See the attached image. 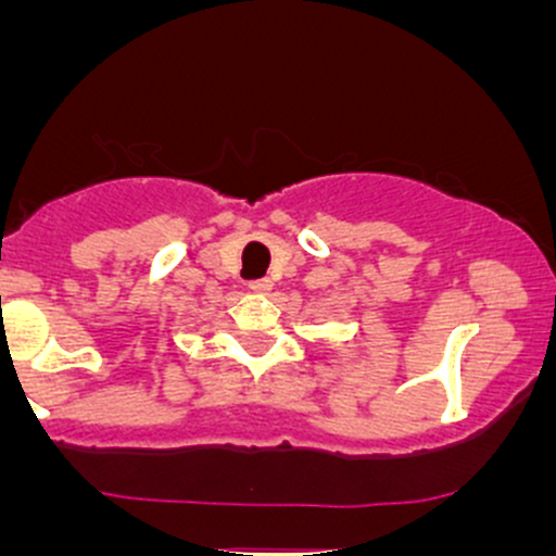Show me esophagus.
Here are the masks:
<instances>
[{
	"mask_svg": "<svg viewBox=\"0 0 556 556\" xmlns=\"http://www.w3.org/2000/svg\"><path fill=\"white\" fill-rule=\"evenodd\" d=\"M250 290H252V293H268V290H271V279H268V277L252 279Z\"/></svg>",
	"mask_w": 556,
	"mask_h": 556,
	"instance_id": "obj_1",
	"label": "esophagus"
}]
</instances>
